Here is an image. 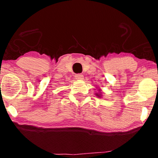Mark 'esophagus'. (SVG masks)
Here are the masks:
<instances>
[{
    "mask_svg": "<svg viewBox=\"0 0 158 158\" xmlns=\"http://www.w3.org/2000/svg\"><path fill=\"white\" fill-rule=\"evenodd\" d=\"M75 77L77 80H80V81H81V80L83 79L84 76H83V74H76L75 75Z\"/></svg>",
    "mask_w": 158,
    "mask_h": 158,
    "instance_id": "34e87169",
    "label": "esophagus"
}]
</instances>
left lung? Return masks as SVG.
Returning <instances> with one entry per match:
<instances>
[{"label":"left lung","mask_w":158,"mask_h":158,"mask_svg":"<svg viewBox=\"0 0 158 158\" xmlns=\"http://www.w3.org/2000/svg\"><path fill=\"white\" fill-rule=\"evenodd\" d=\"M97 95H98V94H97Z\"/></svg>","instance_id":"8db88e82"}]
</instances>
